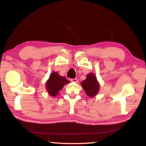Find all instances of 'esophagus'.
Listing matches in <instances>:
<instances>
[{
    "instance_id": "1",
    "label": "esophagus",
    "mask_w": 146,
    "mask_h": 146,
    "mask_svg": "<svg viewBox=\"0 0 146 146\" xmlns=\"http://www.w3.org/2000/svg\"><path fill=\"white\" fill-rule=\"evenodd\" d=\"M71 82H78V80L76 78H71Z\"/></svg>"
}]
</instances>
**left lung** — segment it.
Returning a JSON list of instances; mask_svg holds the SVG:
<instances>
[{
	"instance_id": "left-lung-1",
	"label": "left lung",
	"mask_w": 146,
	"mask_h": 146,
	"mask_svg": "<svg viewBox=\"0 0 146 146\" xmlns=\"http://www.w3.org/2000/svg\"><path fill=\"white\" fill-rule=\"evenodd\" d=\"M86 93L90 97H93L98 93L99 90V84L96 76L93 73L88 74L87 78L81 83Z\"/></svg>"
}]
</instances>
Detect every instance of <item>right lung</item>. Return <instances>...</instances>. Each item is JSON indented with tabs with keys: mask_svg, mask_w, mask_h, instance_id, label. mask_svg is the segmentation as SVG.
Listing matches in <instances>:
<instances>
[{
	"mask_svg": "<svg viewBox=\"0 0 146 146\" xmlns=\"http://www.w3.org/2000/svg\"><path fill=\"white\" fill-rule=\"evenodd\" d=\"M69 82L70 81L65 77L60 76L57 73L53 72L46 82V90L49 95L55 97L58 93V91L61 90L63 86Z\"/></svg>",
	"mask_w": 146,
	"mask_h": 146,
	"instance_id": "right-lung-1",
	"label": "right lung"
}]
</instances>
